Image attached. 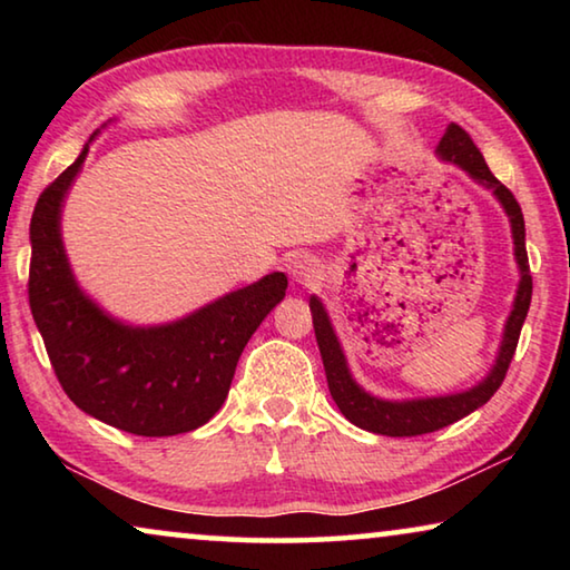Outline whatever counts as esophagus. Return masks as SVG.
Returning <instances> with one entry per match:
<instances>
[{
	"instance_id": "obj_1",
	"label": "esophagus",
	"mask_w": 570,
	"mask_h": 570,
	"mask_svg": "<svg viewBox=\"0 0 570 570\" xmlns=\"http://www.w3.org/2000/svg\"><path fill=\"white\" fill-rule=\"evenodd\" d=\"M286 272L292 274V278H294V282H298V284H314L316 278H320L322 268H320V262H316L314 256L296 254L294 258H288Z\"/></svg>"
}]
</instances>
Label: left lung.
<instances>
[{
  "label": "left lung",
  "mask_w": 570,
  "mask_h": 570,
  "mask_svg": "<svg viewBox=\"0 0 570 570\" xmlns=\"http://www.w3.org/2000/svg\"><path fill=\"white\" fill-rule=\"evenodd\" d=\"M435 153L440 160L452 163V166L465 170L478 186L493 193L500 208L505 210V216L510 220V234H513V256L520 272V282L513 298V308H510L505 320L503 340H500V346H498L495 364L490 366L485 377L470 390H462L455 394H440V397H414V400H384V397H377V394L366 392L362 384L354 380L350 362H346L344 350H342V342L334 332V324L330 320V314H326V306L322 304V298L316 294L308 296L316 344H320V352H322L332 400L336 402V407L342 410L346 420L366 432H374V435H387V438L424 435V432L448 428V424L468 417L470 412L482 407V404L493 397L505 380L510 360H513L515 354L520 330H523V322L528 316L530 296H533V278H530V266H528V254H525V220H523V210H520L518 200L513 198V193H510L503 183L493 176V173H490L482 153L460 125L455 122L448 125V130L440 138Z\"/></svg>",
  "instance_id": "left-lung-1"
}]
</instances>
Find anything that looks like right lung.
Returning a JSON list of instances; mask_svg holds the SVG:
<instances>
[{
    "label": "right lung",
    "instance_id": "add662e5",
    "mask_svg": "<svg viewBox=\"0 0 570 570\" xmlns=\"http://www.w3.org/2000/svg\"><path fill=\"white\" fill-rule=\"evenodd\" d=\"M98 132L35 206L32 316L57 380L77 407L132 435H180L220 410L240 352L286 296L288 282L282 272L266 274L166 324H128L105 312L77 284L62 244L65 198Z\"/></svg>",
    "mask_w": 570,
    "mask_h": 570
}]
</instances>
